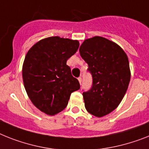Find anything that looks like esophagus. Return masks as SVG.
<instances>
[{
  "label": "esophagus",
  "instance_id": "34e87169",
  "mask_svg": "<svg viewBox=\"0 0 149 149\" xmlns=\"http://www.w3.org/2000/svg\"><path fill=\"white\" fill-rule=\"evenodd\" d=\"M77 80H78V81H79V83L81 84V81H82V78L81 77H79L78 78H77Z\"/></svg>",
  "mask_w": 149,
  "mask_h": 149
}]
</instances>
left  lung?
<instances>
[{"instance_id":"1","label":"left lung","mask_w":149,"mask_h":149,"mask_svg":"<svg viewBox=\"0 0 149 149\" xmlns=\"http://www.w3.org/2000/svg\"><path fill=\"white\" fill-rule=\"evenodd\" d=\"M79 52L93 78L91 88L83 93L86 110L102 117L113 111L126 94L131 77L129 59L120 45L101 36L85 39Z\"/></svg>"}]
</instances>
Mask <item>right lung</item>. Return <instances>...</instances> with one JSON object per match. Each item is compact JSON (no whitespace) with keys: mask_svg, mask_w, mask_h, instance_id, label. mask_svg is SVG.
Listing matches in <instances>:
<instances>
[{"mask_svg":"<svg viewBox=\"0 0 149 149\" xmlns=\"http://www.w3.org/2000/svg\"><path fill=\"white\" fill-rule=\"evenodd\" d=\"M78 47L77 40L51 36L36 42L26 55L22 69L24 88L33 105L47 115L62 111L71 94L80 88L66 65Z\"/></svg>","mask_w":149,"mask_h":149,"instance_id":"obj_1","label":"right lung"}]
</instances>
